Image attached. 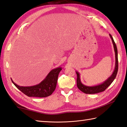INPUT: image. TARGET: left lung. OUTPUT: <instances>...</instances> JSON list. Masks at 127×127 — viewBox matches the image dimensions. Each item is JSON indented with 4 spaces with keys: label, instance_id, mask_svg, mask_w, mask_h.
<instances>
[{
    "label": "left lung",
    "instance_id": "8db88e82",
    "mask_svg": "<svg viewBox=\"0 0 127 127\" xmlns=\"http://www.w3.org/2000/svg\"><path fill=\"white\" fill-rule=\"evenodd\" d=\"M110 37L111 38V40L112 42V44L114 46V48L115 50V67L114 71L112 73V74L110 76V77L104 81V82L102 84H99V85H95V86H86L82 84L81 81L80 80V76L79 73L78 72L76 71V73L77 75V84L78 88L81 91L85 93L86 94H97V93L103 92L105 91V89L110 85V84L113 82V81L116 77L117 73L118 72V53H117V49L116 45L115 43V41L114 40L113 38H112V36L109 34Z\"/></svg>",
    "mask_w": 127,
    "mask_h": 127
}]
</instances>
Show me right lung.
Wrapping results in <instances>:
<instances>
[{
  "label": "right lung",
  "mask_w": 127,
  "mask_h": 127,
  "mask_svg": "<svg viewBox=\"0 0 127 127\" xmlns=\"http://www.w3.org/2000/svg\"><path fill=\"white\" fill-rule=\"evenodd\" d=\"M61 70V67L52 69L43 80L34 86H20L14 83L12 79L11 80L17 88L28 97H46L51 95L54 91L58 75Z\"/></svg>",
  "instance_id": "right-lung-1"
}]
</instances>
